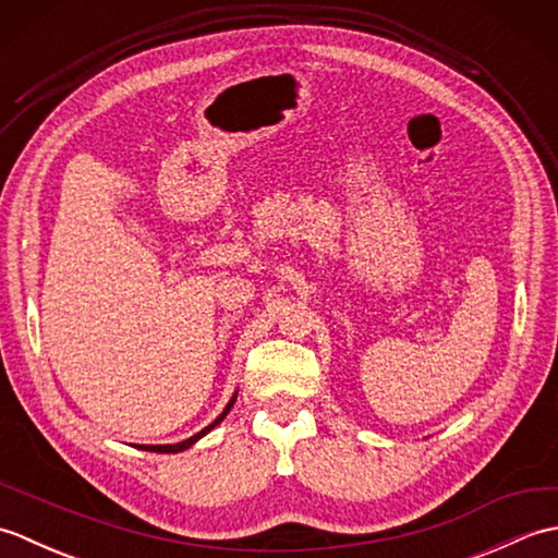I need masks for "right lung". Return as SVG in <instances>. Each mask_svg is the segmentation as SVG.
Returning <instances> with one entry per match:
<instances>
[{"label": "right lung", "mask_w": 558, "mask_h": 558, "mask_svg": "<svg viewBox=\"0 0 558 558\" xmlns=\"http://www.w3.org/2000/svg\"><path fill=\"white\" fill-rule=\"evenodd\" d=\"M234 400H236V390H234L232 398H230V402H228V405H225V410L218 414L216 420H213L208 426H204V429H201L198 434L184 438V441H180V444H158V446H153V444H136V448H138V450H150V453H182V450L192 448V446L198 441V438H204L208 432L216 429V426H218L225 417H228L230 410H232V405H234Z\"/></svg>", "instance_id": "add662e5"}]
</instances>
